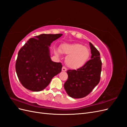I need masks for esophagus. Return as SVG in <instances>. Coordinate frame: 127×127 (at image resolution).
I'll return each mask as SVG.
<instances>
[{
  "instance_id": "esophagus-1",
  "label": "esophagus",
  "mask_w": 127,
  "mask_h": 127,
  "mask_svg": "<svg viewBox=\"0 0 127 127\" xmlns=\"http://www.w3.org/2000/svg\"><path fill=\"white\" fill-rule=\"evenodd\" d=\"M67 70V68H66V67L64 66V67L62 68V71H66Z\"/></svg>"
}]
</instances>
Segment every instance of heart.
<instances>
[{
	"mask_svg": "<svg viewBox=\"0 0 127 127\" xmlns=\"http://www.w3.org/2000/svg\"><path fill=\"white\" fill-rule=\"evenodd\" d=\"M60 52L68 55L66 64L71 69L81 68L88 61L90 56L89 49L80 44H63L60 46Z\"/></svg>",
	"mask_w": 127,
	"mask_h": 127,
	"instance_id": "obj_1",
	"label": "heart"
}]
</instances>
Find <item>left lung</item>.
I'll list each match as a JSON object with an SVG mask.
<instances>
[{
	"label": "left lung",
	"instance_id": "obj_1",
	"mask_svg": "<svg viewBox=\"0 0 127 127\" xmlns=\"http://www.w3.org/2000/svg\"><path fill=\"white\" fill-rule=\"evenodd\" d=\"M91 59L77 70H68V79L64 88L69 96L80 98L86 96L100 81L102 61L100 53L90 42Z\"/></svg>",
	"mask_w": 127,
	"mask_h": 127
}]
</instances>
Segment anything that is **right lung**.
<instances>
[{
    "mask_svg": "<svg viewBox=\"0 0 127 127\" xmlns=\"http://www.w3.org/2000/svg\"><path fill=\"white\" fill-rule=\"evenodd\" d=\"M63 34H42L31 38L18 51L15 69L22 85L33 92L44 90L61 71L63 65L50 58L49 46Z\"/></svg>",
    "mask_w": 127,
    "mask_h": 127,
    "instance_id": "obj_1",
    "label": "right lung"
}]
</instances>
